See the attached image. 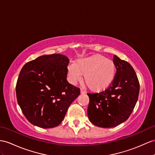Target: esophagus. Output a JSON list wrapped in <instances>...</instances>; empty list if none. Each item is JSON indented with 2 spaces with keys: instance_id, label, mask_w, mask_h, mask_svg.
Instances as JSON below:
<instances>
[{
  "instance_id": "esophagus-1",
  "label": "esophagus",
  "mask_w": 155,
  "mask_h": 155,
  "mask_svg": "<svg viewBox=\"0 0 155 155\" xmlns=\"http://www.w3.org/2000/svg\"><path fill=\"white\" fill-rule=\"evenodd\" d=\"M81 94H85L86 93V92L84 90V89H81Z\"/></svg>"
}]
</instances>
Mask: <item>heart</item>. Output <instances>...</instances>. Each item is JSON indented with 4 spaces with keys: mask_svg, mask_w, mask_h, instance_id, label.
<instances>
[{
    "mask_svg": "<svg viewBox=\"0 0 155 155\" xmlns=\"http://www.w3.org/2000/svg\"><path fill=\"white\" fill-rule=\"evenodd\" d=\"M84 80L88 88L94 92L107 89L114 80L116 66L112 60L96 54L78 59L68 66V75L71 84Z\"/></svg>",
    "mask_w": 155,
    "mask_h": 155,
    "instance_id": "1",
    "label": "heart"
}]
</instances>
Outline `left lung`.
<instances>
[{"label": "left lung", "instance_id": "obj_1", "mask_svg": "<svg viewBox=\"0 0 155 155\" xmlns=\"http://www.w3.org/2000/svg\"><path fill=\"white\" fill-rule=\"evenodd\" d=\"M113 62L116 72L112 84L100 93H87L89 119L101 127H113L125 122L133 112L139 97V83L133 67L116 55Z\"/></svg>", "mask_w": 155, "mask_h": 155}]
</instances>
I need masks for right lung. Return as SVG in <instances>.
<instances>
[{
    "instance_id": "obj_1",
    "label": "right lung",
    "mask_w": 155,
    "mask_h": 155,
    "mask_svg": "<svg viewBox=\"0 0 155 155\" xmlns=\"http://www.w3.org/2000/svg\"><path fill=\"white\" fill-rule=\"evenodd\" d=\"M70 60L60 54L43 55L28 62L18 78V103L25 117L41 128L58 126L80 89L67 81Z\"/></svg>"
}]
</instances>
